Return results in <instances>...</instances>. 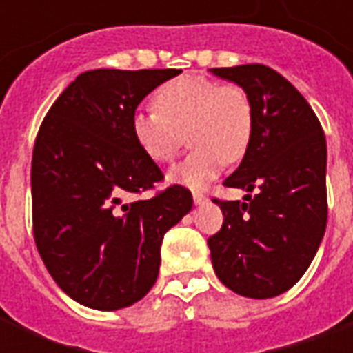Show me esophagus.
<instances>
[{
    "instance_id": "obj_1",
    "label": "esophagus",
    "mask_w": 353,
    "mask_h": 353,
    "mask_svg": "<svg viewBox=\"0 0 353 353\" xmlns=\"http://www.w3.org/2000/svg\"><path fill=\"white\" fill-rule=\"evenodd\" d=\"M192 200H194V204H204L206 202V194L200 191L192 192Z\"/></svg>"
}]
</instances>
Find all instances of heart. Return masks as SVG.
Wrapping results in <instances>:
<instances>
[{
	"label": "heart",
	"instance_id": "1",
	"mask_svg": "<svg viewBox=\"0 0 353 353\" xmlns=\"http://www.w3.org/2000/svg\"><path fill=\"white\" fill-rule=\"evenodd\" d=\"M151 109L132 117V134L154 162H172L191 139V153L170 172V179L200 187L223 168L240 161L250 147L253 105L236 83L204 75H181L157 88Z\"/></svg>",
	"mask_w": 353,
	"mask_h": 353
}]
</instances>
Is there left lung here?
<instances>
[{
  "label": "left lung",
  "mask_w": 353,
  "mask_h": 353,
  "mask_svg": "<svg viewBox=\"0 0 353 353\" xmlns=\"http://www.w3.org/2000/svg\"><path fill=\"white\" fill-rule=\"evenodd\" d=\"M210 72L240 85L253 105L250 147L223 181L250 194L245 202L214 199L225 219L208 238L212 263L234 293L270 299L303 278L325 232V136L310 103L272 68Z\"/></svg>",
  "instance_id": "left-lung-1"
}]
</instances>
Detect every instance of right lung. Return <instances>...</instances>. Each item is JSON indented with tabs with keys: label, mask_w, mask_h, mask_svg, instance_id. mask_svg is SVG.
Returning a JSON list of instances; mask_svg holds the SVG:
<instances>
[{
	"label": "right lung",
	"mask_w": 353,
	"mask_h": 353,
	"mask_svg": "<svg viewBox=\"0 0 353 353\" xmlns=\"http://www.w3.org/2000/svg\"><path fill=\"white\" fill-rule=\"evenodd\" d=\"M179 70L81 73L43 119L32 157L37 252L58 288L94 310H119L149 293L161 244L192 208L183 185L147 200L164 174L132 134L139 101Z\"/></svg>",
	"instance_id": "right-lung-1"
}]
</instances>
